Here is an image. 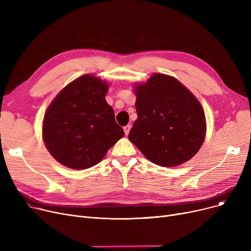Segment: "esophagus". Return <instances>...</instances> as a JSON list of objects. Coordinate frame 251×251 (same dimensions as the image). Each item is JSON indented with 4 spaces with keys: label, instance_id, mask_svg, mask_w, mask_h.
Wrapping results in <instances>:
<instances>
[{
    "label": "esophagus",
    "instance_id": "34e87169",
    "mask_svg": "<svg viewBox=\"0 0 251 251\" xmlns=\"http://www.w3.org/2000/svg\"><path fill=\"white\" fill-rule=\"evenodd\" d=\"M130 129H131V125H127V126H125V127H124V132H125V134H126V135H128V134H129V132H130Z\"/></svg>",
    "mask_w": 251,
    "mask_h": 251
}]
</instances>
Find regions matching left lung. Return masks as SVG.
<instances>
[{
	"instance_id": "1",
	"label": "left lung",
	"mask_w": 251,
	"mask_h": 251,
	"mask_svg": "<svg viewBox=\"0 0 251 251\" xmlns=\"http://www.w3.org/2000/svg\"><path fill=\"white\" fill-rule=\"evenodd\" d=\"M133 88L137 119L129 140L155 165L176 167L188 162L206 134L200 100L178 79L162 73Z\"/></svg>"
}]
</instances>
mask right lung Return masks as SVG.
Here are the masks:
<instances>
[{
	"instance_id": "obj_1",
	"label": "right lung",
	"mask_w": 251,
	"mask_h": 251,
	"mask_svg": "<svg viewBox=\"0 0 251 251\" xmlns=\"http://www.w3.org/2000/svg\"><path fill=\"white\" fill-rule=\"evenodd\" d=\"M110 83L85 74L66 85L48 107L43 139L61 165L84 170L99 164L124 136L104 97Z\"/></svg>"
}]
</instances>
